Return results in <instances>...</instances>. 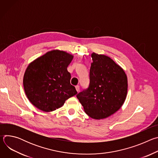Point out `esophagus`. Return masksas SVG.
Listing matches in <instances>:
<instances>
[{"label":"esophagus","mask_w":158,"mask_h":158,"mask_svg":"<svg viewBox=\"0 0 158 158\" xmlns=\"http://www.w3.org/2000/svg\"><path fill=\"white\" fill-rule=\"evenodd\" d=\"M76 89L77 92L79 93V92L80 91V87H79V85H76Z\"/></svg>","instance_id":"obj_1"}]
</instances>
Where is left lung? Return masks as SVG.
I'll return each instance as SVG.
<instances>
[{
  "instance_id": "1",
  "label": "left lung",
  "mask_w": 158,
  "mask_h": 158,
  "mask_svg": "<svg viewBox=\"0 0 158 158\" xmlns=\"http://www.w3.org/2000/svg\"><path fill=\"white\" fill-rule=\"evenodd\" d=\"M87 89L76 97L85 113L96 119L106 118L124 104L127 93V79L121 67L110 57L93 52Z\"/></svg>"
}]
</instances>
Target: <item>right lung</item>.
<instances>
[{"label": "right lung", "instance_id": "right-lung-1", "mask_svg": "<svg viewBox=\"0 0 158 158\" xmlns=\"http://www.w3.org/2000/svg\"><path fill=\"white\" fill-rule=\"evenodd\" d=\"M73 59V56L64 51L53 50L28 65L23 84L28 99L35 107L44 112L53 111L77 93L67 69Z\"/></svg>", "mask_w": 158, "mask_h": 158}]
</instances>
